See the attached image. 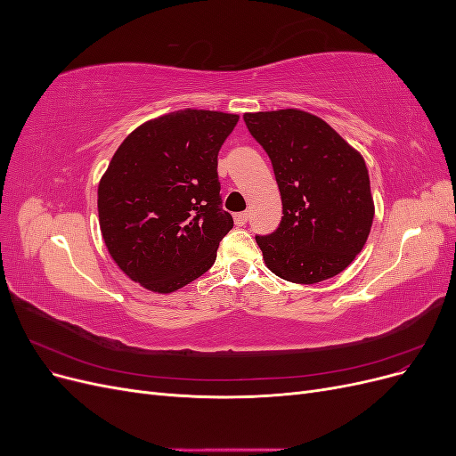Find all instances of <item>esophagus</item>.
<instances>
[{
	"label": "esophagus",
	"mask_w": 456,
	"mask_h": 456,
	"mask_svg": "<svg viewBox=\"0 0 456 456\" xmlns=\"http://www.w3.org/2000/svg\"><path fill=\"white\" fill-rule=\"evenodd\" d=\"M233 220H236V224H238V226H245V224H247V220H249V213L243 211V213L233 215Z\"/></svg>",
	"instance_id": "1"
}]
</instances>
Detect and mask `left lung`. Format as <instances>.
Returning <instances> with one entry per match:
<instances>
[{
  "label": "left lung",
  "mask_w": 456,
  "mask_h": 456,
  "mask_svg": "<svg viewBox=\"0 0 456 456\" xmlns=\"http://www.w3.org/2000/svg\"><path fill=\"white\" fill-rule=\"evenodd\" d=\"M266 150L283 218L256 238L270 272L291 283H320L362 253L375 216L363 156L327 121L298 108L243 114Z\"/></svg>",
  "instance_id": "8db88e82"
}]
</instances>
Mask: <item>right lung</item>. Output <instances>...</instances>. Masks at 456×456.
I'll list each match as a JSON object with an SVG mask.
<instances>
[{
  "label": "right lung",
  "mask_w": 456,
  "mask_h": 456,
  "mask_svg": "<svg viewBox=\"0 0 456 456\" xmlns=\"http://www.w3.org/2000/svg\"><path fill=\"white\" fill-rule=\"evenodd\" d=\"M240 116L176 110L136 127L99 183V224L118 268L169 295L213 266L232 230L220 207L218 150Z\"/></svg>",
  "instance_id": "obj_1"
}]
</instances>
